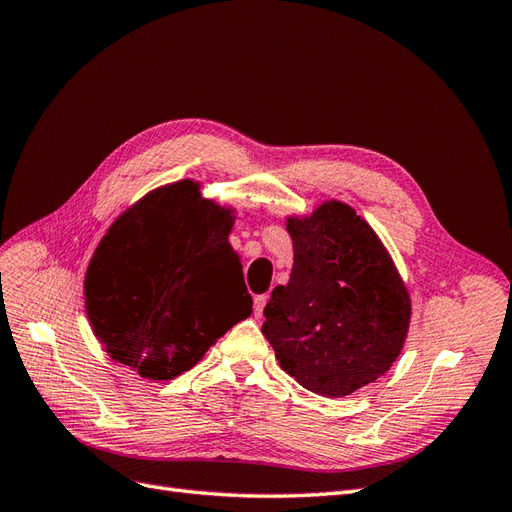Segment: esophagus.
<instances>
[{"instance_id": "obj_1", "label": "esophagus", "mask_w": 512, "mask_h": 512, "mask_svg": "<svg viewBox=\"0 0 512 512\" xmlns=\"http://www.w3.org/2000/svg\"><path fill=\"white\" fill-rule=\"evenodd\" d=\"M269 297L267 294H258V297H254V314L256 316H262V309H265Z\"/></svg>"}]
</instances>
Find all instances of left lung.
Returning <instances> with one entry per match:
<instances>
[{
    "instance_id": "8db88e82",
    "label": "left lung",
    "mask_w": 512,
    "mask_h": 512,
    "mask_svg": "<svg viewBox=\"0 0 512 512\" xmlns=\"http://www.w3.org/2000/svg\"><path fill=\"white\" fill-rule=\"evenodd\" d=\"M294 265L275 286L262 333L307 391L344 397L395 363L410 327V294L389 252L339 200L288 218Z\"/></svg>"
}]
</instances>
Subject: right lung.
Here are the masks:
<instances>
[{"label":"right lung","instance_id":"1","mask_svg":"<svg viewBox=\"0 0 512 512\" xmlns=\"http://www.w3.org/2000/svg\"><path fill=\"white\" fill-rule=\"evenodd\" d=\"M232 220V209L183 179L113 222L85 275L91 329L113 361L149 380H173L252 314L228 243Z\"/></svg>","mask_w":512,"mask_h":512}]
</instances>
